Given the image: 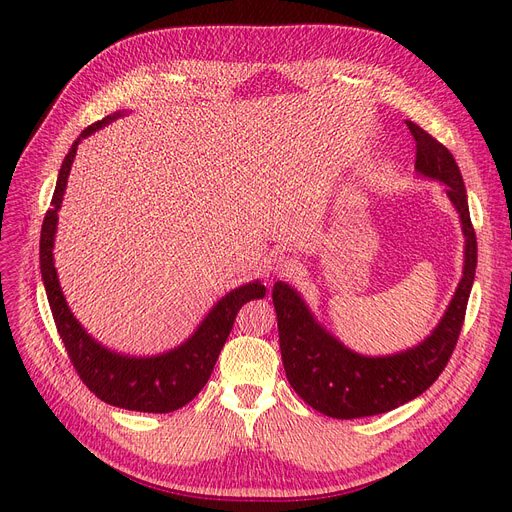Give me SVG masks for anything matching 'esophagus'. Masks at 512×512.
Returning a JSON list of instances; mask_svg holds the SVG:
<instances>
[{"label":"esophagus","mask_w":512,"mask_h":512,"mask_svg":"<svg viewBox=\"0 0 512 512\" xmlns=\"http://www.w3.org/2000/svg\"><path fill=\"white\" fill-rule=\"evenodd\" d=\"M299 272V263L297 259H292L290 255L286 253H276L272 259H270V274L276 276V278H284V276H292Z\"/></svg>","instance_id":"esophagus-1"}]
</instances>
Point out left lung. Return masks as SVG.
Instances as JSON below:
<instances>
[{"instance_id":"obj_1","label":"left lung","mask_w":512,"mask_h":512,"mask_svg":"<svg viewBox=\"0 0 512 512\" xmlns=\"http://www.w3.org/2000/svg\"><path fill=\"white\" fill-rule=\"evenodd\" d=\"M407 126L417 143V174L446 186L444 193L459 213L465 236L463 276L436 328L405 351L361 355L321 326L297 288L280 280L272 290L286 378L309 407L334 419L388 413L423 394L446 367L463 328L477 267L465 182L442 143L415 122Z\"/></svg>"}]
</instances>
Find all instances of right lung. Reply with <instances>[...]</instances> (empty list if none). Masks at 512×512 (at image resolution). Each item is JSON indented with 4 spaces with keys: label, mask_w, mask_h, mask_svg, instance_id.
<instances>
[{
    "label": "right lung",
    "mask_w": 512,
    "mask_h": 512,
    "mask_svg": "<svg viewBox=\"0 0 512 512\" xmlns=\"http://www.w3.org/2000/svg\"><path fill=\"white\" fill-rule=\"evenodd\" d=\"M126 112H116L91 124L80 132L72 143L68 155L62 161L56 191L51 197V207L45 213L41 228V278L45 284L47 301L56 319L60 338L66 346L68 357L78 371L80 380L107 405L141 413H172L188 405L207 384L209 375L218 361L222 346L230 336L236 313L240 307L265 297V286L261 280L242 284L215 303L209 313L201 319L197 330L182 344L170 348L166 353L151 357H132L112 351V348L97 342L74 317L60 286L56 261H53V245L58 232V211L64 201L68 176L74 164L76 149L83 139L101 130Z\"/></svg>",
    "instance_id": "add662e5"
}]
</instances>
